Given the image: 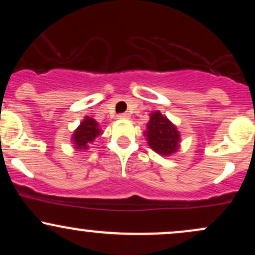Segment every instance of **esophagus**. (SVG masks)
I'll list each match as a JSON object with an SVG mask.
<instances>
[{"label":"esophagus","instance_id":"34e87169","mask_svg":"<svg viewBox=\"0 0 255 255\" xmlns=\"http://www.w3.org/2000/svg\"><path fill=\"white\" fill-rule=\"evenodd\" d=\"M118 118L120 120H127V119H129V115H128V114H120Z\"/></svg>","mask_w":255,"mask_h":255}]
</instances>
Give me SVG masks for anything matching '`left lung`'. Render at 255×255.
<instances>
[{"instance_id":"1","label":"left lung","mask_w":255,"mask_h":255,"mask_svg":"<svg viewBox=\"0 0 255 255\" xmlns=\"http://www.w3.org/2000/svg\"><path fill=\"white\" fill-rule=\"evenodd\" d=\"M145 136L150 147L160 156H171L180 147L181 135L177 127L159 110L150 114Z\"/></svg>"}]
</instances>
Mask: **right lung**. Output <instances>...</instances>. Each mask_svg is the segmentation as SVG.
Returning <instances> with one entry per match:
<instances>
[{
  "mask_svg": "<svg viewBox=\"0 0 255 255\" xmlns=\"http://www.w3.org/2000/svg\"><path fill=\"white\" fill-rule=\"evenodd\" d=\"M103 133L99 127L98 122L90 116H85V119L80 122L79 127L74 130L71 137L72 142L74 144V148L78 151H85L89 148V144L93 142L96 137Z\"/></svg>",
  "mask_w": 255,
  "mask_h": 255,
  "instance_id": "obj_1",
  "label": "right lung"
}]
</instances>
